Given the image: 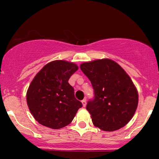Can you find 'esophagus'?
<instances>
[{
  "label": "esophagus",
  "mask_w": 159,
  "mask_h": 159,
  "mask_svg": "<svg viewBox=\"0 0 159 159\" xmlns=\"http://www.w3.org/2000/svg\"><path fill=\"white\" fill-rule=\"evenodd\" d=\"M81 103H82V105H83V107H85L86 106V99H84V100H82L81 101Z\"/></svg>",
  "instance_id": "esophagus-1"
}]
</instances>
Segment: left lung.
<instances>
[{
	"instance_id": "1",
	"label": "left lung",
	"mask_w": 159,
	"mask_h": 159,
	"mask_svg": "<svg viewBox=\"0 0 159 159\" xmlns=\"http://www.w3.org/2000/svg\"><path fill=\"white\" fill-rule=\"evenodd\" d=\"M94 89L86 109L95 127L112 131L124 127L137 109L139 94L131 78L118 64L104 58L80 65Z\"/></svg>"
}]
</instances>
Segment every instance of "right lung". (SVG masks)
<instances>
[{
  "mask_svg": "<svg viewBox=\"0 0 159 159\" xmlns=\"http://www.w3.org/2000/svg\"><path fill=\"white\" fill-rule=\"evenodd\" d=\"M78 69L75 63L57 60L47 64L35 75L27 91V103L40 124L53 129H61L71 122L82 107L68 83Z\"/></svg>",
  "mask_w": 159,
  "mask_h": 159,
  "instance_id": "obj_1",
  "label": "right lung"
}]
</instances>
